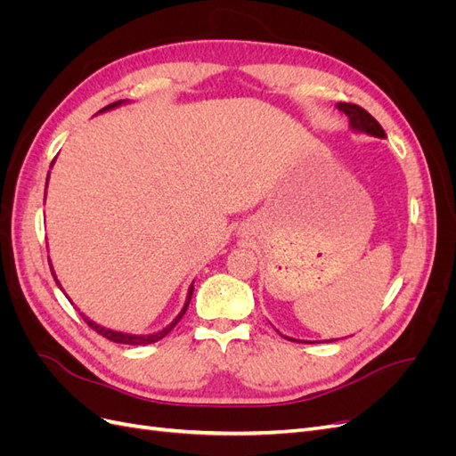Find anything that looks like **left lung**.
Segmentation results:
<instances>
[{"instance_id": "obj_1", "label": "left lung", "mask_w": 456, "mask_h": 456, "mask_svg": "<svg viewBox=\"0 0 456 456\" xmlns=\"http://www.w3.org/2000/svg\"><path fill=\"white\" fill-rule=\"evenodd\" d=\"M337 108L340 112L346 114L350 118V129L355 133H363V134H370V136H377V139H386V133L380 127V123L372 118L367 110H363L362 106L357 104H348V102H338ZM285 337V335H283ZM287 340H295L291 337H285ZM302 342H308V340H302ZM312 344V342H310Z\"/></svg>"}]
</instances>
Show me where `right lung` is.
<instances>
[{"label": "right lung", "mask_w": 456, "mask_h": 456, "mask_svg": "<svg viewBox=\"0 0 456 456\" xmlns=\"http://www.w3.org/2000/svg\"><path fill=\"white\" fill-rule=\"evenodd\" d=\"M127 101H118V102H114V104H108L106 108H102L99 114H102V112H108V110H114V108H118V106H121V104H126ZM53 163H54V159H53ZM53 163H51V167H53ZM47 181H49V175H47ZM45 191H47V184H45ZM49 266H51V273H53V278H54V281H57V285H59V289L61 291L64 293V289H62V285H61V281L57 280V273H54V270H53V265H51V260H49ZM191 293H194V283H191L190 287H188V295H186V302H184V306H183V310L176 314V317L175 320L169 323V325H165L161 330H156V333H150V335H131V333H121V330H114V329H106V327H102V325H99V323H94V322H91L89 317L84 314V312H79L81 315H84V320L87 322V325L91 327V329H94L96 333L99 335H102V337H106L108 340H112V342H118V344H131V346H141V344H151V342H158V340H161L165 335H169L171 330L175 329V325L181 322V317L184 315V312H186V308H188V305H190V298H191ZM66 295V293H64ZM68 297V295H66ZM74 305V302H72Z\"/></svg>", "instance_id": "obj_1"}]
</instances>
